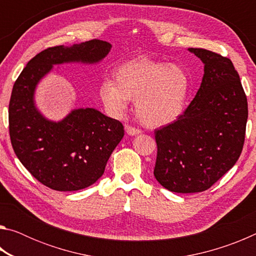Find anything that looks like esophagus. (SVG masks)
Listing matches in <instances>:
<instances>
[{
    "mask_svg": "<svg viewBox=\"0 0 256 256\" xmlns=\"http://www.w3.org/2000/svg\"><path fill=\"white\" fill-rule=\"evenodd\" d=\"M125 132H126V134H128V136H138V134L141 133V130L132 128L130 126V125H128V126H125Z\"/></svg>",
    "mask_w": 256,
    "mask_h": 256,
    "instance_id": "obj_1",
    "label": "esophagus"
}]
</instances>
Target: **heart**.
Wrapping results in <instances>:
<instances>
[{
	"mask_svg": "<svg viewBox=\"0 0 256 256\" xmlns=\"http://www.w3.org/2000/svg\"><path fill=\"white\" fill-rule=\"evenodd\" d=\"M190 86L188 73L182 66L142 58L116 68L114 81H104L99 96L115 116L123 114L130 100H136L141 122L160 128L174 123L183 114Z\"/></svg>",
	"mask_w": 256,
	"mask_h": 256,
	"instance_id": "obj_1",
	"label": "heart"
}]
</instances>
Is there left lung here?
<instances>
[{
  "instance_id": "obj_1",
  "label": "left lung",
  "mask_w": 256,
  "mask_h": 256,
  "mask_svg": "<svg viewBox=\"0 0 256 256\" xmlns=\"http://www.w3.org/2000/svg\"><path fill=\"white\" fill-rule=\"evenodd\" d=\"M204 64L196 97L174 123L156 130L154 174L164 188L198 193L232 168L245 140L248 108L240 76L227 58L188 48Z\"/></svg>"
}]
</instances>
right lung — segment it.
Returning a JSON list of instances; mask_svg holds the SVG:
<instances>
[{"instance_id":"1","label":"right lung","mask_w":256,"mask_h":256,"mask_svg":"<svg viewBox=\"0 0 256 256\" xmlns=\"http://www.w3.org/2000/svg\"><path fill=\"white\" fill-rule=\"evenodd\" d=\"M110 48V42L97 40L50 47L30 60L14 82L8 104L12 146L30 174L52 190L71 192L96 183L124 128L90 107L72 110L60 120H48L37 108V86L55 66H94Z\"/></svg>"}]
</instances>
